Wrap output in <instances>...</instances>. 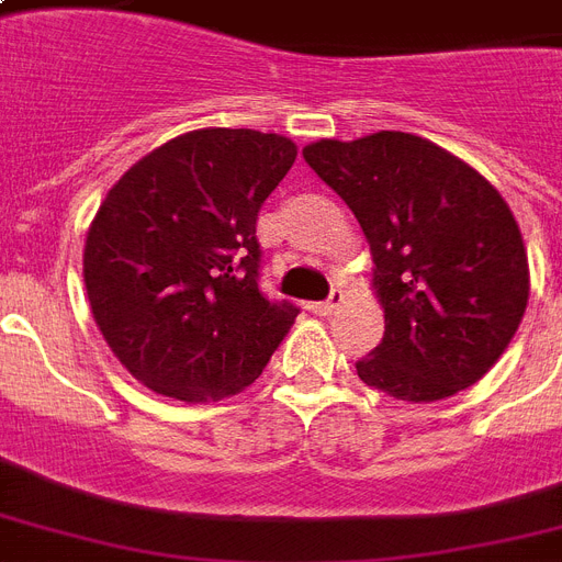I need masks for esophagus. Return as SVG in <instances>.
I'll return each mask as SVG.
<instances>
[{
    "label": "esophagus",
    "instance_id": "esophagus-1",
    "mask_svg": "<svg viewBox=\"0 0 562 562\" xmlns=\"http://www.w3.org/2000/svg\"><path fill=\"white\" fill-rule=\"evenodd\" d=\"M344 306V291H338L335 289L333 294H329V300H324V303H312V312H315V315H321V317H329V315H335V312H338V308Z\"/></svg>",
    "mask_w": 562,
    "mask_h": 562
}]
</instances>
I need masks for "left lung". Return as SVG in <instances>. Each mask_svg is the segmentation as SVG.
<instances>
[{
	"label": "left lung",
	"mask_w": 562,
	"mask_h": 562,
	"mask_svg": "<svg viewBox=\"0 0 562 562\" xmlns=\"http://www.w3.org/2000/svg\"><path fill=\"white\" fill-rule=\"evenodd\" d=\"M303 157L335 189L373 256L384 338L359 379L402 402L454 396L522 324L531 271L514 212L470 162L423 136L317 139Z\"/></svg>",
	"instance_id": "1"
}]
</instances>
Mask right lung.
Masks as SVG:
<instances>
[{
    "instance_id": "obj_1",
    "label": "right lung",
    "mask_w": 562,
    "mask_h": 562,
    "mask_svg": "<svg viewBox=\"0 0 562 562\" xmlns=\"http://www.w3.org/2000/svg\"><path fill=\"white\" fill-rule=\"evenodd\" d=\"M294 160L289 136L201 127L145 154L101 201L83 285L104 341L145 387L218 402L262 375L297 306L259 291L256 215Z\"/></svg>"
}]
</instances>
